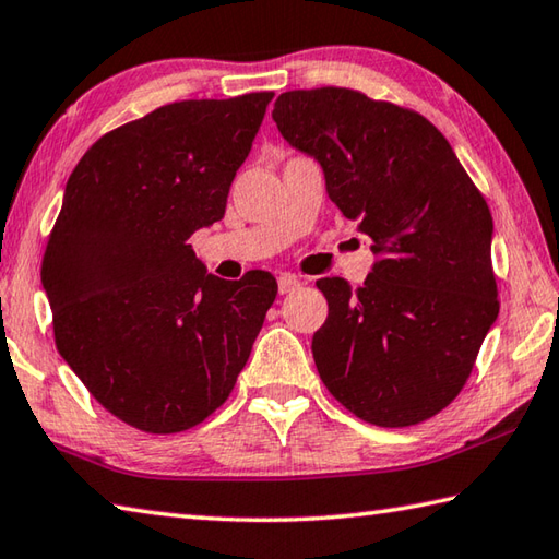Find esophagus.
<instances>
[{
	"mask_svg": "<svg viewBox=\"0 0 559 559\" xmlns=\"http://www.w3.org/2000/svg\"><path fill=\"white\" fill-rule=\"evenodd\" d=\"M295 288H300V278L295 276V273H281V276H278V293L288 295Z\"/></svg>",
	"mask_w": 559,
	"mask_h": 559,
	"instance_id": "34e87169",
	"label": "esophagus"
}]
</instances>
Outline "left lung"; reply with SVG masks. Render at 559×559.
I'll return each mask as SVG.
<instances>
[{
	"instance_id": "8db88e82",
	"label": "left lung",
	"mask_w": 559,
	"mask_h": 559,
	"mask_svg": "<svg viewBox=\"0 0 559 559\" xmlns=\"http://www.w3.org/2000/svg\"><path fill=\"white\" fill-rule=\"evenodd\" d=\"M273 120L322 164L338 215L370 237L364 286L320 278L317 373L368 424L404 429L465 388L499 314L491 213L431 120L344 86L286 92Z\"/></svg>"
}]
</instances>
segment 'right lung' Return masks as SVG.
<instances>
[{"mask_svg":"<svg viewBox=\"0 0 559 559\" xmlns=\"http://www.w3.org/2000/svg\"><path fill=\"white\" fill-rule=\"evenodd\" d=\"M273 92L189 98L114 128L64 189L40 278L60 356L145 433L193 429L233 392L276 278L205 273L189 237L223 221Z\"/></svg>","mask_w":559,"mask_h":559,"instance_id":"add662e5","label":"right lung"}]
</instances>
